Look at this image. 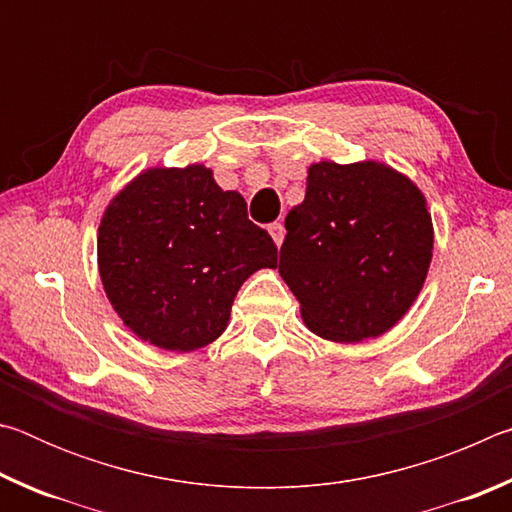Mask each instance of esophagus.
I'll list each match as a JSON object with an SVG mask.
<instances>
[{
    "mask_svg": "<svg viewBox=\"0 0 512 512\" xmlns=\"http://www.w3.org/2000/svg\"><path fill=\"white\" fill-rule=\"evenodd\" d=\"M268 232H271V237H273L275 244H277V246H282V241H284V232H287V230H284V225H282L280 221H275V223L268 225Z\"/></svg>",
    "mask_w": 512,
    "mask_h": 512,
    "instance_id": "obj_1",
    "label": "esophagus"
}]
</instances>
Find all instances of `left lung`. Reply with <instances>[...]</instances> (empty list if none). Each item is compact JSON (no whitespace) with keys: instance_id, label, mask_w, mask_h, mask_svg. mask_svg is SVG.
Returning a JSON list of instances; mask_svg holds the SVG:
<instances>
[{"instance_id":"obj_1","label":"left lung","mask_w":512,"mask_h":512,"mask_svg":"<svg viewBox=\"0 0 512 512\" xmlns=\"http://www.w3.org/2000/svg\"><path fill=\"white\" fill-rule=\"evenodd\" d=\"M280 275L302 320L327 341L375 339L424 284L433 250L427 201L381 162L309 167L305 201L284 219Z\"/></svg>"}]
</instances>
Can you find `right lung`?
Instances as JSON below:
<instances>
[{"mask_svg": "<svg viewBox=\"0 0 512 512\" xmlns=\"http://www.w3.org/2000/svg\"><path fill=\"white\" fill-rule=\"evenodd\" d=\"M99 273L119 318L162 350L189 352L228 327L241 284L277 266L244 196L203 164L149 169L112 198L99 225Z\"/></svg>", "mask_w": 512, "mask_h": 512, "instance_id": "1", "label": "right lung"}]
</instances>
